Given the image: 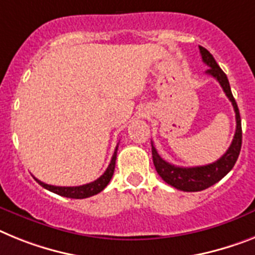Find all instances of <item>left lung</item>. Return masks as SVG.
Instances as JSON below:
<instances>
[{"label":"left lung","mask_w":255,"mask_h":255,"mask_svg":"<svg viewBox=\"0 0 255 255\" xmlns=\"http://www.w3.org/2000/svg\"><path fill=\"white\" fill-rule=\"evenodd\" d=\"M200 53L204 63H206L210 67L207 70V74L211 75L213 78L219 81L220 87L223 88L226 96L232 102L233 110H235V114H236V132H235L232 144L230 145L228 150L219 159L210 164H206V166H197V167H179V166L168 163V162L160 158L157 149L154 147L153 142H151L153 163L158 175L166 183L170 184L171 187L183 190V192H200V190L206 189V188L211 187L219 180H222L236 163L241 150V144H243L240 111H239L236 101H235L232 92H231L230 81L227 79V75L219 67L217 61L214 59V57L207 49L200 46Z\"/></svg>","instance_id":"left-lung-1"}]
</instances>
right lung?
Here are the masks:
<instances>
[{
    "label": "right lung",
    "instance_id": "1",
    "mask_svg": "<svg viewBox=\"0 0 255 255\" xmlns=\"http://www.w3.org/2000/svg\"><path fill=\"white\" fill-rule=\"evenodd\" d=\"M117 151H118V146L115 147V151L113 154V158L110 160V164H109V167L106 168L104 174L101 176L98 177L97 180L92 181V183L84 184V185H79V187H55V185H49V184H45L42 181H40L38 179L35 180L37 181L42 188L45 189L50 190L53 193L59 194V196L67 197V198H76V200H81V198H88V197L95 196V194L100 193L101 190H104L106 188L109 183H110L111 177L114 175V170H115V160H117Z\"/></svg>",
    "mask_w": 255,
    "mask_h": 255
}]
</instances>
